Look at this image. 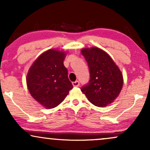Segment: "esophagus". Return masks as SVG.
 Segmentation results:
<instances>
[{"mask_svg": "<svg viewBox=\"0 0 150 150\" xmlns=\"http://www.w3.org/2000/svg\"><path fill=\"white\" fill-rule=\"evenodd\" d=\"M73 85L74 87H79V85H80V82H79V81H75V82H73Z\"/></svg>", "mask_w": 150, "mask_h": 150, "instance_id": "esophagus-1", "label": "esophagus"}]
</instances>
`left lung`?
Here are the masks:
<instances>
[{"label":"left lung","mask_w":150,"mask_h":150,"mask_svg":"<svg viewBox=\"0 0 150 150\" xmlns=\"http://www.w3.org/2000/svg\"><path fill=\"white\" fill-rule=\"evenodd\" d=\"M81 53L88 63L90 80L81 88L92 104L104 107L119 95L123 85V74L111 56L97 47L85 48Z\"/></svg>","instance_id":"8db88e82"}]
</instances>
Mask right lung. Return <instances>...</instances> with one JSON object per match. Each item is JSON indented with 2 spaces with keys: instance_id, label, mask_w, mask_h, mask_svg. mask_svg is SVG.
I'll return each instance as SVG.
<instances>
[{
  "instance_id": "obj_1",
  "label": "right lung",
  "mask_w": 150,
  "mask_h": 150,
  "mask_svg": "<svg viewBox=\"0 0 150 150\" xmlns=\"http://www.w3.org/2000/svg\"><path fill=\"white\" fill-rule=\"evenodd\" d=\"M65 51L49 49L38 57L27 75V85L32 97L46 108H53L65 99L73 88L63 65Z\"/></svg>"
}]
</instances>
